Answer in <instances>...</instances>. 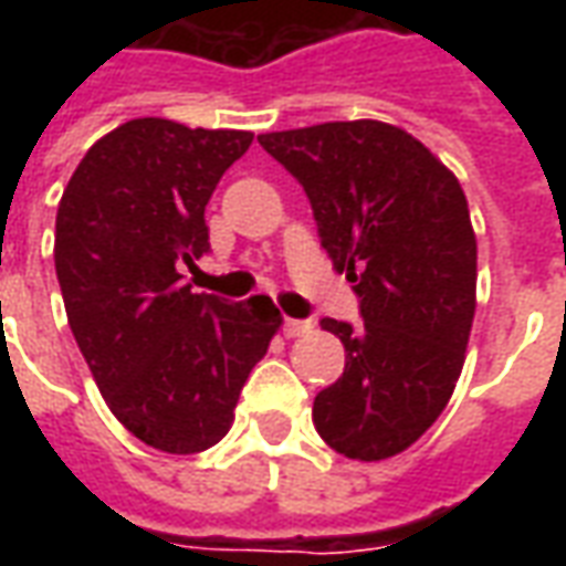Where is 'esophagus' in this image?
Masks as SVG:
<instances>
[{"instance_id":"34e87169","label":"esophagus","mask_w":566,"mask_h":566,"mask_svg":"<svg viewBox=\"0 0 566 566\" xmlns=\"http://www.w3.org/2000/svg\"><path fill=\"white\" fill-rule=\"evenodd\" d=\"M312 331V321H300V318H284V336H303V333Z\"/></svg>"}]
</instances>
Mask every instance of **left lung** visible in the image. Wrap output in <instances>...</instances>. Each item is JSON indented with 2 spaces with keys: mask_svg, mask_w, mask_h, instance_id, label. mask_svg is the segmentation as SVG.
Instances as JSON below:
<instances>
[{
  "mask_svg": "<svg viewBox=\"0 0 566 566\" xmlns=\"http://www.w3.org/2000/svg\"><path fill=\"white\" fill-rule=\"evenodd\" d=\"M258 142L306 190L321 248L360 296L364 324L321 318L345 369L312 406L321 439L385 461L449 406L475 315V233L461 181L416 136L333 120Z\"/></svg>",
  "mask_w": 566,
  "mask_h": 566,
  "instance_id": "left-lung-1",
  "label": "left lung"
}]
</instances>
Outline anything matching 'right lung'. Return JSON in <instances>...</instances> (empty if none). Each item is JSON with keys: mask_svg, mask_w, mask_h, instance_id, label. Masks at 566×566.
Segmentation results:
<instances>
[{"mask_svg": "<svg viewBox=\"0 0 566 566\" xmlns=\"http://www.w3.org/2000/svg\"><path fill=\"white\" fill-rule=\"evenodd\" d=\"M251 139L136 117L84 154L56 209L72 336L117 421L169 454L227 437L248 373L282 327L270 296L227 303L181 282V266L209 251L211 193Z\"/></svg>", "mask_w": 566, "mask_h": 566, "instance_id": "obj_1", "label": "right lung"}]
</instances>
